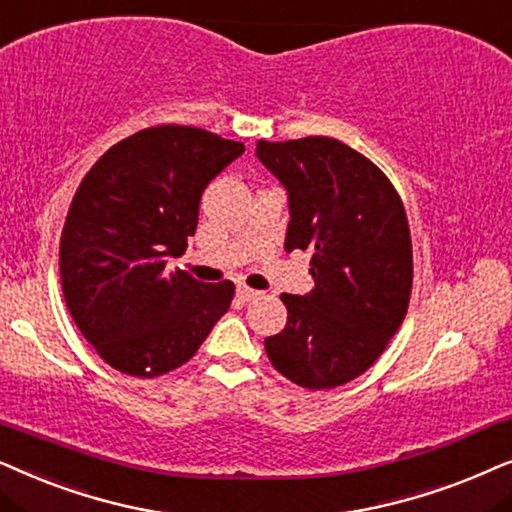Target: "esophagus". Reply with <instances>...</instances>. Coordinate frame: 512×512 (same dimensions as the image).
Masks as SVG:
<instances>
[{"instance_id":"34e87169","label":"esophagus","mask_w":512,"mask_h":512,"mask_svg":"<svg viewBox=\"0 0 512 512\" xmlns=\"http://www.w3.org/2000/svg\"><path fill=\"white\" fill-rule=\"evenodd\" d=\"M236 292H238V297L243 299V302H250V299H255V297H260V295H262V292L252 290V288H248V285H238Z\"/></svg>"}]
</instances>
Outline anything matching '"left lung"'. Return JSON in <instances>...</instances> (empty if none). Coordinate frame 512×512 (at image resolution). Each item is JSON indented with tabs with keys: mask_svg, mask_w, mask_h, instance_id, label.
<instances>
[{
	"mask_svg": "<svg viewBox=\"0 0 512 512\" xmlns=\"http://www.w3.org/2000/svg\"><path fill=\"white\" fill-rule=\"evenodd\" d=\"M288 189L285 250H311L309 295H281L283 332L264 339L292 384L323 391L377 363L403 325L412 295V238L403 199L384 170L325 135L257 142Z\"/></svg>",
	"mask_w": 512,
	"mask_h": 512,
	"instance_id": "left-lung-1",
	"label": "left lung"
}]
</instances>
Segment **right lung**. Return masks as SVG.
<instances>
[{
  "instance_id": "obj_1",
  "label": "right lung",
  "mask_w": 512,
  "mask_h": 512,
  "mask_svg": "<svg viewBox=\"0 0 512 512\" xmlns=\"http://www.w3.org/2000/svg\"><path fill=\"white\" fill-rule=\"evenodd\" d=\"M243 142L194 126H152L93 163L60 234L70 316L114 370L154 379L185 365L234 299V283L166 274L187 250L199 201Z\"/></svg>"
}]
</instances>
